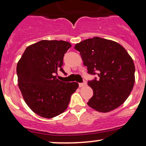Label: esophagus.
<instances>
[{
  "label": "esophagus",
  "instance_id": "obj_1",
  "mask_svg": "<svg viewBox=\"0 0 146 146\" xmlns=\"http://www.w3.org/2000/svg\"><path fill=\"white\" fill-rule=\"evenodd\" d=\"M85 85H86V81H84L83 82H82V83H80V84H79V86H80V87L84 86Z\"/></svg>",
  "mask_w": 146,
  "mask_h": 146
}]
</instances>
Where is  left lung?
<instances>
[{"mask_svg":"<svg viewBox=\"0 0 146 146\" xmlns=\"http://www.w3.org/2000/svg\"><path fill=\"white\" fill-rule=\"evenodd\" d=\"M75 48L80 53L88 74L98 78L88 82L93 90L88 105L102 113L118 108L135 84V64L126 50L116 42L99 37L80 42Z\"/></svg>","mask_w":146,"mask_h":146,"instance_id":"obj_1","label":"left lung"}]
</instances>
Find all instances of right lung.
<instances>
[{
  "label": "right lung",
  "instance_id": "right-lung-1",
  "mask_svg": "<svg viewBox=\"0 0 146 146\" xmlns=\"http://www.w3.org/2000/svg\"><path fill=\"white\" fill-rule=\"evenodd\" d=\"M71 46L63 40H41L27 47L18 62V87L25 102L39 116L52 118L67 108L78 83L56 78L65 53Z\"/></svg>",
  "mask_w": 146,
  "mask_h": 146
}]
</instances>
